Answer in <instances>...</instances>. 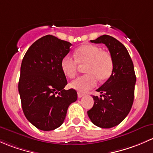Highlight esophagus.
Segmentation results:
<instances>
[{"instance_id":"1","label":"esophagus","mask_w":153,"mask_h":153,"mask_svg":"<svg viewBox=\"0 0 153 153\" xmlns=\"http://www.w3.org/2000/svg\"><path fill=\"white\" fill-rule=\"evenodd\" d=\"M77 95H78V97H79V98H81V97H82L83 96L85 95V94H82V93H79V92L78 94H77Z\"/></svg>"}]
</instances>
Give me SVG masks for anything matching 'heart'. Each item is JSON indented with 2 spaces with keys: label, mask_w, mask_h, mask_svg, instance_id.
<instances>
[{
  "label": "heart",
  "mask_w": 153,
  "mask_h": 153,
  "mask_svg": "<svg viewBox=\"0 0 153 153\" xmlns=\"http://www.w3.org/2000/svg\"><path fill=\"white\" fill-rule=\"evenodd\" d=\"M75 59L66 55L60 62L61 69L66 76L74 78L78 71L79 65H85L86 74L79 76L71 82V87L79 92H86L94 88L97 81H105L111 76L113 61L111 53L102 51L100 47L85 44L74 51Z\"/></svg>",
  "instance_id": "heart-1"
}]
</instances>
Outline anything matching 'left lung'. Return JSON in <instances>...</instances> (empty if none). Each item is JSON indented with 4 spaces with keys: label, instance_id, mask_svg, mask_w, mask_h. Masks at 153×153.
I'll list each match as a JSON object with an SVG mask.
<instances>
[{
    "label": "left lung",
    "instance_id": "1",
    "mask_svg": "<svg viewBox=\"0 0 153 153\" xmlns=\"http://www.w3.org/2000/svg\"><path fill=\"white\" fill-rule=\"evenodd\" d=\"M91 42L108 47L113 70L110 78L97 90L102 96H93L94 106L88 115L97 127L111 128L120 124L131 110L136 82L134 66L127 48L114 37L104 34Z\"/></svg>",
    "mask_w": 153,
    "mask_h": 153
}]
</instances>
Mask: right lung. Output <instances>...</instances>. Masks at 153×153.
Listing matches in <instances>:
<instances>
[{
    "label": "right lung",
    "instance_id": "right-lung-1",
    "mask_svg": "<svg viewBox=\"0 0 153 153\" xmlns=\"http://www.w3.org/2000/svg\"><path fill=\"white\" fill-rule=\"evenodd\" d=\"M71 45L45 35L29 47L22 61L18 83L22 108L28 121L39 130L60 127L69 105L77 100L74 89H64L68 82L60 66Z\"/></svg>",
    "mask_w": 153,
    "mask_h": 153
}]
</instances>
